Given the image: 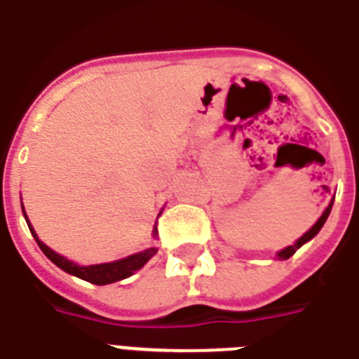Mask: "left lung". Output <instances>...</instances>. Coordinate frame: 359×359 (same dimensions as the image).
Instances as JSON below:
<instances>
[{"label":"left lung","instance_id":"8db88e82","mask_svg":"<svg viewBox=\"0 0 359 359\" xmlns=\"http://www.w3.org/2000/svg\"><path fill=\"white\" fill-rule=\"evenodd\" d=\"M332 205H334V201H332L330 205H328V208L325 210V214L321 215V217H319V221H317L316 225L311 226L310 230H308V232H306L304 236H302L301 240L297 241L295 245H290V247H285L284 250H280V252H278V258H282V260H287V258H290V256H293L297 252V249H299V247H302L306 243V241H310L311 238H313V236L317 234V232H319V230L323 229V225H325V221L328 219V215H330V210H332Z\"/></svg>","mask_w":359,"mask_h":359}]
</instances>
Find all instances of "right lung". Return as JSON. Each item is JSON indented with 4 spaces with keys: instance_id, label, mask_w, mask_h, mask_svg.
<instances>
[{
    "instance_id": "right-lung-1",
    "label": "right lung",
    "mask_w": 359,
    "mask_h": 359,
    "mask_svg": "<svg viewBox=\"0 0 359 359\" xmlns=\"http://www.w3.org/2000/svg\"><path fill=\"white\" fill-rule=\"evenodd\" d=\"M27 219V217H25ZM29 225V221H27ZM29 230H31V234L34 236V240H36L38 247L42 249V252L48 256L49 260L53 262L57 267H60L62 271L69 273V275H75L79 278H83L86 282H92L95 285H104V284H112V282H118V280H123L127 276H130L134 271H138L140 267H144L147 262L156 255V249H147L144 252H138V255H133V256H127L123 260H118V262H110V264H97V265H77L74 262L66 260L64 256L57 255L55 250L49 249L48 245H43L42 241L38 240V236L34 234L33 226L29 225ZM154 234H156V229H154Z\"/></svg>"
}]
</instances>
